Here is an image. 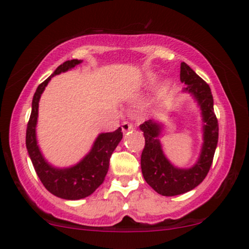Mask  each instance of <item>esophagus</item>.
Instances as JSON below:
<instances>
[{
    "instance_id": "34e87169",
    "label": "esophagus",
    "mask_w": 249,
    "mask_h": 249,
    "mask_svg": "<svg viewBox=\"0 0 249 249\" xmlns=\"http://www.w3.org/2000/svg\"><path fill=\"white\" fill-rule=\"evenodd\" d=\"M132 128H133V125L130 124V123H128V122H124V123H123V124H122V131H123V133H126V132L131 131Z\"/></svg>"
}]
</instances>
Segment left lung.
<instances>
[{
	"mask_svg": "<svg viewBox=\"0 0 249 249\" xmlns=\"http://www.w3.org/2000/svg\"><path fill=\"white\" fill-rule=\"evenodd\" d=\"M180 81L186 85L182 92L192 96L202 117V146L196 162L190 168H178L163 152L160 135L163 123L149 119L140 125L144 148L141 154V171L147 184L164 196H175L190 192L200 185L212 166L218 142V122L213 112V99L209 85L201 79L186 63L180 64Z\"/></svg>",
	"mask_w": 249,
	"mask_h": 249,
	"instance_id": "8db88e82",
	"label": "left lung"
}]
</instances>
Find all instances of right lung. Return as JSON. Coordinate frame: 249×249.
Instances as JSON below:
<instances>
[{"mask_svg": "<svg viewBox=\"0 0 249 249\" xmlns=\"http://www.w3.org/2000/svg\"><path fill=\"white\" fill-rule=\"evenodd\" d=\"M80 63H83L81 59L64 62L56 69L54 73L37 86L32 100V111L26 130L28 156L32 161L37 177L50 193L64 200H80L95 192L105 180L109 169L110 157L123 138L121 127L115 132L100 133L93 142L89 152L74 165L65 168L53 165L43 156L36 139L40 97L54 75L71 70Z\"/></svg>", "mask_w": 249, "mask_h": 249, "instance_id": "1", "label": "right lung"}]
</instances>
